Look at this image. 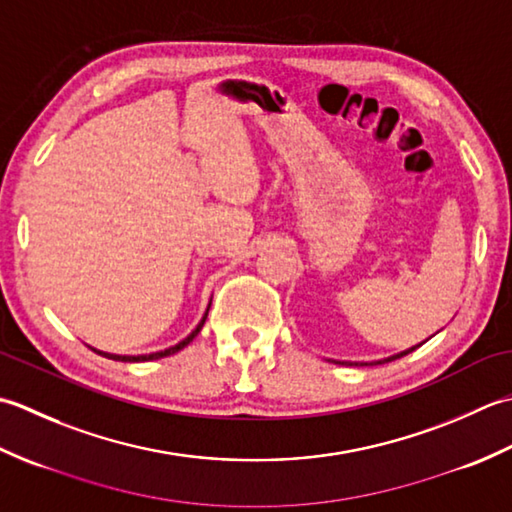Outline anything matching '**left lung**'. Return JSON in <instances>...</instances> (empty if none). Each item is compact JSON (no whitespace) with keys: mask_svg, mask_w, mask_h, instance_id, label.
<instances>
[{"mask_svg":"<svg viewBox=\"0 0 512 512\" xmlns=\"http://www.w3.org/2000/svg\"><path fill=\"white\" fill-rule=\"evenodd\" d=\"M424 343V341H422ZM420 343V345H422ZM420 345H413V347H409V350H402V352H398V354H391V356H387V358H380V361H369V363H363V361H356V363H350V361H334V363H339V365H383V363H389V361H396V358H400V356H407V354H411L413 350H418Z\"/></svg>","mask_w":512,"mask_h":512,"instance_id":"left-lung-1","label":"left lung"}]
</instances>
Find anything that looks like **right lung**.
<instances>
[{"instance_id": "1", "label": "right lung", "mask_w": 512, "mask_h": 512, "mask_svg": "<svg viewBox=\"0 0 512 512\" xmlns=\"http://www.w3.org/2000/svg\"><path fill=\"white\" fill-rule=\"evenodd\" d=\"M209 308H211V301H209V306H206V310H204V317H202V319H200V323L195 325V328L191 330V334H189V336H184V339H182L180 343L167 347V350H160V352H151V354H138V356H134V354H112V352H103V350H96V347H92V345H88V347H90V350H94L96 354H101V356H105V358H112V361H123V363L158 361V358H165V356H171V354H176V352L184 350V347H187V345L195 339V336L200 334V330H202V325H204L206 317H209Z\"/></svg>"}]
</instances>
